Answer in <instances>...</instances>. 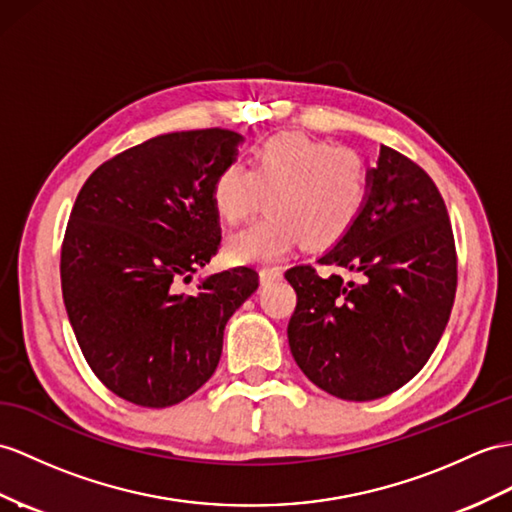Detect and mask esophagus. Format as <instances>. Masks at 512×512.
Instances as JSON below:
<instances>
[{
    "mask_svg": "<svg viewBox=\"0 0 512 512\" xmlns=\"http://www.w3.org/2000/svg\"><path fill=\"white\" fill-rule=\"evenodd\" d=\"M278 280H282V271L278 267L260 269V284H263V286H269V284L278 282Z\"/></svg>",
    "mask_w": 512,
    "mask_h": 512,
    "instance_id": "esophagus-1",
    "label": "esophagus"
}]
</instances>
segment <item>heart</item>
Returning a JSON list of instances; mask_svg holds the SVG:
<instances>
[{
    "label": "heart",
    "instance_id": "obj_1",
    "mask_svg": "<svg viewBox=\"0 0 512 512\" xmlns=\"http://www.w3.org/2000/svg\"><path fill=\"white\" fill-rule=\"evenodd\" d=\"M369 195V167L356 149L302 132H280L249 160L223 165L210 186L217 217L236 226L267 206L256 226L232 234L226 256L234 265H271L302 241L306 249L341 243L356 226Z\"/></svg>",
    "mask_w": 512,
    "mask_h": 512
}]
</instances>
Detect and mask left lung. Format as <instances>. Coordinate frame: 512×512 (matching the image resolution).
<instances>
[{
    "mask_svg": "<svg viewBox=\"0 0 512 512\" xmlns=\"http://www.w3.org/2000/svg\"><path fill=\"white\" fill-rule=\"evenodd\" d=\"M319 265L284 273L297 293L291 354L304 376L347 402L400 389L428 363L456 295V247L443 197L417 162L382 145L363 215Z\"/></svg>",
    "mask_w": 512,
    "mask_h": 512,
    "instance_id": "1",
    "label": "left lung"
}]
</instances>
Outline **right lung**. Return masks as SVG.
<instances>
[{
	"mask_svg": "<svg viewBox=\"0 0 512 512\" xmlns=\"http://www.w3.org/2000/svg\"><path fill=\"white\" fill-rule=\"evenodd\" d=\"M241 143L221 128L154 136L99 165L73 204L62 299L86 363L126 402L167 408L193 395L258 289V273L239 267L180 291L219 252L210 186Z\"/></svg>",
	"mask_w": 512,
	"mask_h": 512,
	"instance_id": "right-lung-1",
	"label": "right lung"
}]
</instances>
